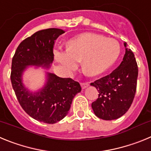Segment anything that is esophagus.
I'll return each mask as SVG.
<instances>
[{
  "label": "esophagus",
  "instance_id": "1",
  "mask_svg": "<svg viewBox=\"0 0 151 151\" xmlns=\"http://www.w3.org/2000/svg\"><path fill=\"white\" fill-rule=\"evenodd\" d=\"M88 85H89L88 82H82V83H81V86H82V89L86 88Z\"/></svg>",
  "mask_w": 151,
  "mask_h": 151
}]
</instances>
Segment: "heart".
<instances>
[{"label":"heart","instance_id":"obj_1","mask_svg":"<svg viewBox=\"0 0 151 151\" xmlns=\"http://www.w3.org/2000/svg\"><path fill=\"white\" fill-rule=\"evenodd\" d=\"M119 54L118 41L96 33L80 35L69 41L67 50L54 52L56 60L68 74L74 73L82 60L83 69L91 76L106 72L115 63Z\"/></svg>","mask_w":151,"mask_h":151}]
</instances>
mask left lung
<instances>
[{
    "label": "left lung",
    "mask_w": 151,
    "mask_h": 151,
    "mask_svg": "<svg viewBox=\"0 0 151 151\" xmlns=\"http://www.w3.org/2000/svg\"><path fill=\"white\" fill-rule=\"evenodd\" d=\"M124 45L126 47V44ZM138 75L134 53L126 48L122 63L114 71L91 83L99 92L98 98L91 104L94 114L104 120L123 116L134 100Z\"/></svg>",
    "instance_id": "obj_1"
}]
</instances>
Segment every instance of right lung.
I'll list each match as a JSON object with an SVG mask.
<instances>
[{
    "label": "right lung",
    "instance_id": "add662e5",
    "mask_svg": "<svg viewBox=\"0 0 151 151\" xmlns=\"http://www.w3.org/2000/svg\"><path fill=\"white\" fill-rule=\"evenodd\" d=\"M64 33L62 29H43L19 44L12 59L10 80L17 98L27 114L36 120L54 124L66 116L73 97L81 91L78 82L48 73L45 87L30 93L22 83V74L30 65L48 67L54 60V41Z\"/></svg>",
    "mask_w": 151,
    "mask_h": 151
}]
</instances>
